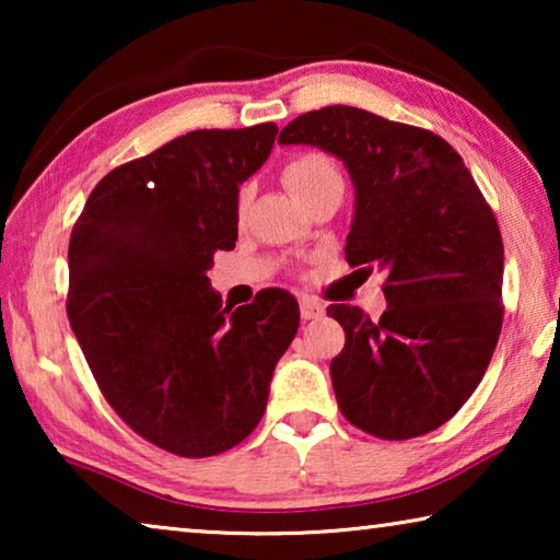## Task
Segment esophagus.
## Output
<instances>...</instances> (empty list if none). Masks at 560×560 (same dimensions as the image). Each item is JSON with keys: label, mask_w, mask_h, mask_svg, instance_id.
Instances as JSON below:
<instances>
[{"label": "esophagus", "mask_w": 560, "mask_h": 560, "mask_svg": "<svg viewBox=\"0 0 560 560\" xmlns=\"http://www.w3.org/2000/svg\"><path fill=\"white\" fill-rule=\"evenodd\" d=\"M299 306H301V318L303 320H314V318L324 316V303H318L316 299H311V296H301Z\"/></svg>", "instance_id": "34e87169"}]
</instances>
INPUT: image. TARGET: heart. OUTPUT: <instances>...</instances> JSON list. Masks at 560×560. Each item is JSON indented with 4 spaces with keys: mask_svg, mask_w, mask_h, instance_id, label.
<instances>
[{
    "mask_svg": "<svg viewBox=\"0 0 560 560\" xmlns=\"http://www.w3.org/2000/svg\"><path fill=\"white\" fill-rule=\"evenodd\" d=\"M340 177L336 165L330 163L326 155H301L296 160H291V163L283 167V183L291 189V195L296 197V200H303L308 192H314L328 179ZM242 202H244V195H242Z\"/></svg>",
    "mask_w": 560,
    "mask_h": 560,
    "instance_id": "obj_1",
    "label": "heart"
}]
</instances>
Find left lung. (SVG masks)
I'll return each mask as SVG.
<instances>
[{"label": "left lung", "instance_id": "left-lung-1", "mask_svg": "<svg viewBox=\"0 0 560 560\" xmlns=\"http://www.w3.org/2000/svg\"><path fill=\"white\" fill-rule=\"evenodd\" d=\"M279 143L343 163L355 189L348 264L385 273L381 318L328 306L346 330L330 360L340 412L381 440L438 430L477 390L499 340L504 244L494 212L447 140L375 113H303Z\"/></svg>", "mask_w": 560, "mask_h": 560}]
</instances>
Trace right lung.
<instances>
[{
    "mask_svg": "<svg viewBox=\"0 0 560 560\" xmlns=\"http://www.w3.org/2000/svg\"><path fill=\"white\" fill-rule=\"evenodd\" d=\"M277 132H185L103 177L71 232L66 311L91 373L128 428L179 457L257 428L299 330L289 291L232 311L207 279L214 252L234 249L240 185Z\"/></svg>",
    "mask_w": 560,
    "mask_h": 560,
    "instance_id": "right-lung-1",
    "label": "right lung"
}]
</instances>
